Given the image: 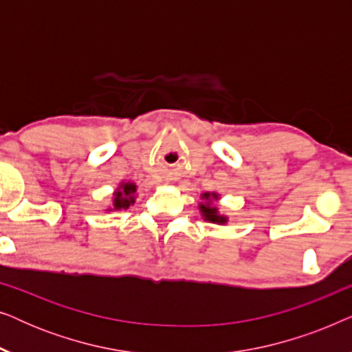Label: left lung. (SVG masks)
I'll return each mask as SVG.
<instances>
[{"label": "left lung", "instance_id": "1", "mask_svg": "<svg viewBox=\"0 0 352 352\" xmlns=\"http://www.w3.org/2000/svg\"><path fill=\"white\" fill-rule=\"evenodd\" d=\"M200 199L201 201L199 204V211L201 218L208 221V223L219 226H226L229 223V216L221 213L218 206L214 205V201H218L221 199L218 192H204V194H200Z\"/></svg>", "mask_w": 352, "mask_h": 352}]
</instances>
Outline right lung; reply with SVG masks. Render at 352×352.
I'll use <instances>...</instances> for the list:
<instances>
[{
	"mask_svg": "<svg viewBox=\"0 0 352 352\" xmlns=\"http://www.w3.org/2000/svg\"><path fill=\"white\" fill-rule=\"evenodd\" d=\"M138 197V186L131 181H120L117 189L112 194V204L105 208V211H120L128 210L129 206L134 205Z\"/></svg>",
	"mask_w": 352,
	"mask_h": 352,
	"instance_id": "1",
	"label": "right lung"
}]
</instances>
